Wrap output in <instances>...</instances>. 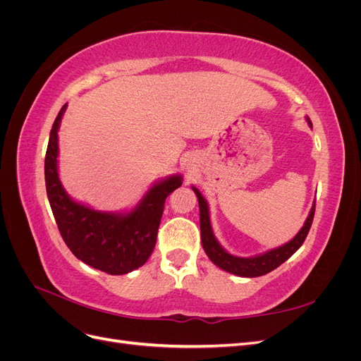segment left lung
I'll use <instances>...</instances> for the list:
<instances>
[{
  "label": "left lung",
  "mask_w": 361,
  "mask_h": 361,
  "mask_svg": "<svg viewBox=\"0 0 361 361\" xmlns=\"http://www.w3.org/2000/svg\"><path fill=\"white\" fill-rule=\"evenodd\" d=\"M307 122L312 126L309 117H307ZM192 190L195 195H197L199 206H200V235H202V245H203L204 253L218 268H221L227 272H231V274H235L239 277H259V276L268 274V272H271L272 269L280 267L283 262H286L295 251L302 245L304 239L307 236L312 227L313 215H314V203L312 206L307 220H305L304 226L301 227V231L295 235V238L290 239L289 243H286L285 245H281L279 248H272L264 255H257L253 257H238L227 253V251L220 245V243L216 241L212 226H211L209 206H207V202L204 200L202 192L197 188L192 187Z\"/></svg>",
  "instance_id": "obj_1"
}]
</instances>
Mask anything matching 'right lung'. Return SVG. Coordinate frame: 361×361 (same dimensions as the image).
I'll return each mask as SVG.
<instances>
[{
    "label": "right lung",
    "mask_w": 361,
    "mask_h": 361,
    "mask_svg": "<svg viewBox=\"0 0 361 361\" xmlns=\"http://www.w3.org/2000/svg\"><path fill=\"white\" fill-rule=\"evenodd\" d=\"M61 106L49 134L45 157V183L59 231L72 253L99 271L122 276L146 264L157 244L166 199L182 185L180 174L152 187L133 211L102 212L69 197L59 178V128L66 111Z\"/></svg>",
    "instance_id": "add662e5"
}]
</instances>
